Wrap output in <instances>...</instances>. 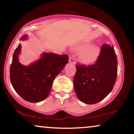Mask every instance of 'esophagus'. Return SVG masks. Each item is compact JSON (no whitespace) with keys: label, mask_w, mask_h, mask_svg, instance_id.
<instances>
[{"label":"esophagus","mask_w":134,"mask_h":134,"mask_svg":"<svg viewBox=\"0 0 134 134\" xmlns=\"http://www.w3.org/2000/svg\"><path fill=\"white\" fill-rule=\"evenodd\" d=\"M69 62H70V63H72V64H75V63H76V61H75L74 58H73L72 57H71V56L69 57Z\"/></svg>","instance_id":"obj_1"}]
</instances>
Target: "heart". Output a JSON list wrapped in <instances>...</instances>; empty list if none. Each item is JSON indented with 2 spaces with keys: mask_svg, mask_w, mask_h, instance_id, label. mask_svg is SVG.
Listing matches in <instances>:
<instances>
[{
  "mask_svg": "<svg viewBox=\"0 0 134 134\" xmlns=\"http://www.w3.org/2000/svg\"><path fill=\"white\" fill-rule=\"evenodd\" d=\"M88 44L83 43L76 47L78 51H82L79 55V58L80 62L84 65H91L94 63L98 59L100 53L99 47L96 45H91L88 47Z\"/></svg>",
  "mask_w": 134,
  "mask_h": 134,
  "instance_id": "heart-1",
  "label": "heart"
}]
</instances>
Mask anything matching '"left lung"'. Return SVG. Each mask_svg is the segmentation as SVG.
Wrapping results in <instances>:
<instances>
[{
	"label": "left lung",
	"instance_id": "1",
	"mask_svg": "<svg viewBox=\"0 0 134 134\" xmlns=\"http://www.w3.org/2000/svg\"><path fill=\"white\" fill-rule=\"evenodd\" d=\"M117 70L114 48L107 44L102 45L95 64L76 65L73 83L79 99L85 104H94L105 98L114 87Z\"/></svg>",
	"mask_w": 134,
	"mask_h": 134
}]
</instances>
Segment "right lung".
Wrapping results in <instances>:
<instances>
[{
	"label": "right lung",
	"instance_id": "add662e5",
	"mask_svg": "<svg viewBox=\"0 0 134 134\" xmlns=\"http://www.w3.org/2000/svg\"><path fill=\"white\" fill-rule=\"evenodd\" d=\"M27 39L23 35L21 40ZM21 44L15 49L10 66V80L16 93L24 99L30 102H39L49 96L53 81L68 62L66 54L57 55L43 53L38 60L29 66L19 62Z\"/></svg>",
	"mask_w": 134,
	"mask_h": 134
}]
</instances>
